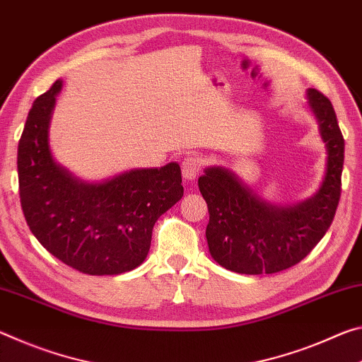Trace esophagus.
<instances>
[{"mask_svg":"<svg viewBox=\"0 0 362 362\" xmlns=\"http://www.w3.org/2000/svg\"><path fill=\"white\" fill-rule=\"evenodd\" d=\"M204 167V160L202 157L199 156H187L185 160H182L181 163V170H182V176L186 177V180H194L195 176L200 173V170Z\"/></svg>","mask_w":362,"mask_h":362,"instance_id":"1","label":"esophagus"}]
</instances>
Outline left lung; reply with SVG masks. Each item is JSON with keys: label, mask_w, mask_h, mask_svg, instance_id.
I'll return each mask as SVG.
<instances>
[{"label": "left lung", "mask_w": 362, "mask_h": 362, "mask_svg": "<svg viewBox=\"0 0 362 362\" xmlns=\"http://www.w3.org/2000/svg\"><path fill=\"white\" fill-rule=\"evenodd\" d=\"M327 147V170L315 197L295 206H272L242 186L233 173L209 168L199 189L209 206L206 240L215 262L240 274H274L300 263L327 233L341 194L345 139L334 105L308 91Z\"/></svg>", "instance_id": "obj_1"}]
</instances>
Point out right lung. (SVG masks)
<instances>
[{"label": "right lung", "instance_id": "1", "mask_svg": "<svg viewBox=\"0 0 362 362\" xmlns=\"http://www.w3.org/2000/svg\"><path fill=\"white\" fill-rule=\"evenodd\" d=\"M57 80L28 112L17 147L23 216L47 252L90 276L122 274L144 262L153 224L182 197L181 168L132 170L103 185L76 181L47 144Z\"/></svg>", "mask_w": 362, "mask_h": 362}]
</instances>
